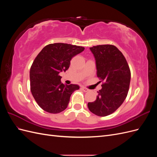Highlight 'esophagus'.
Segmentation results:
<instances>
[{"instance_id": "obj_1", "label": "esophagus", "mask_w": 157, "mask_h": 157, "mask_svg": "<svg viewBox=\"0 0 157 157\" xmlns=\"http://www.w3.org/2000/svg\"><path fill=\"white\" fill-rule=\"evenodd\" d=\"M81 89H82V91H84V92H86L89 91V90H88V88H85V87H82Z\"/></svg>"}]
</instances>
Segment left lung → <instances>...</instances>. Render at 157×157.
I'll use <instances>...</instances> for the list:
<instances>
[{"label": "left lung", "instance_id": "obj_1", "mask_svg": "<svg viewBox=\"0 0 157 157\" xmlns=\"http://www.w3.org/2000/svg\"><path fill=\"white\" fill-rule=\"evenodd\" d=\"M96 62L97 76L102 82L96 100L88 107L92 113L105 117L113 113L126 99L130 87L131 73L122 52L112 44L90 48Z\"/></svg>", "mask_w": 157, "mask_h": 157}]
</instances>
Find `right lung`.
Segmentation results:
<instances>
[{
	"label": "right lung",
	"mask_w": 157,
	"mask_h": 157,
	"mask_svg": "<svg viewBox=\"0 0 157 157\" xmlns=\"http://www.w3.org/2000/svg\"><path fill=\"white\" fill-rule=\"evenodd\" d=\"M84 50L82 46L54 43L46 45L36 56L30 69L31 92L44 111L56 114L67 107L71 94L79 86H65L59 74L67 71L71 59Z\"/></svg>",
	"instance_id": "1"
}]
</instances>
